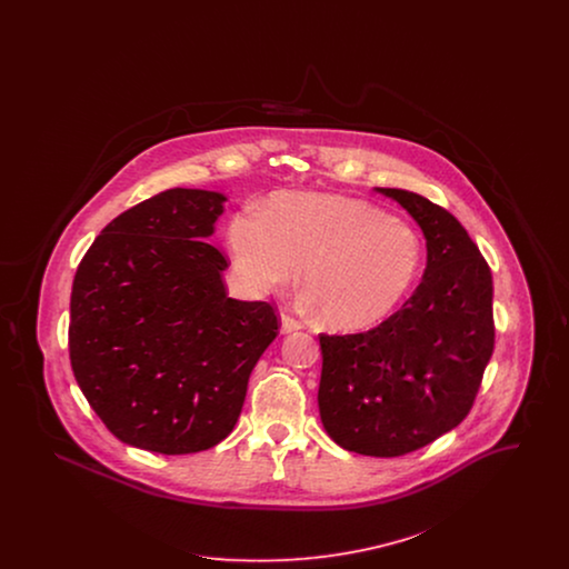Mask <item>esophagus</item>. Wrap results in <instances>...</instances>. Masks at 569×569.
<instances>
[{
	"label": "esophagus",
	"instance_id": "1",
	"mask_svg": "<svg viewBox=\"0 0 569 569\" xmlns=\"http://www.w3.org/2000/svg\"><path fill=\"white\" fill-rule=\"evenodd\" d=\"M302 328V325L298 322V320H295L292 316H281V332L283 335H288V332H295V330H300Z\"/></svg>",
	"mask_w": 569,
	"mask_h": 569
}]
</instances>
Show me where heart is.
<instances>
[{
  "label": "heart",
  "mask_w": 569,
  "mask_h": 569,
  "mask_svg": "<svg viewBox=\"0 0 569 569\" xmlns=\"http://www.w3.org/2000/svg\"><path fill=\"white\" fill-rule=\"evenodd\" d=\"M234 269L256 295L305 286L322 322L360 330L383 320L411 288L418 232L376 204L339 193L279 191L267 211L244 207L228 223Z\"/></svg>",
  "instance_id": "1"
}]
</instances>
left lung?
Returning <instances> with one entry per match:
<instances>
[{
	"label": "left lung",
	"mask_w": 569,
	"mask_h": 569,
	"mask_svg": "<svg viewBox=\"0 0 569 569\" xmlns=\"http://www.w3.org/2000/svg\"><path fill=\"white\" fill-rule=\"evenodd\" d=\"M418 221L427 269L406 305L356 335H320L326 433L367 457H403L459 427L495 350L492 274L459 219L413 191L378 188Z\"/></svg>",
	"instance_id": "obj_1"
}]
</instances>
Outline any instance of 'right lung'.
I'll return each mask as SVG.
<instances>
[{
    "mask_svg": "<svg viewBox=\"0 0 569 569\" xmlns=\"http://www.w3.org/2000/svg\"><path fill=\"white\" fill-rule=\"evenodd\" d=\"M223 200L217 191H162L114 217L77 269L72 371L123 443L158 455L217 446L279 332L271 302L226 295L228 260L207 243Z\"/></svg>",
    "mask_w": 569,
    "mask_h": 569,
    "instance_id": "obj_1",
    "label": "right lung"
}]
</instances>
